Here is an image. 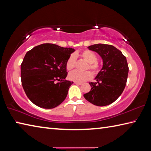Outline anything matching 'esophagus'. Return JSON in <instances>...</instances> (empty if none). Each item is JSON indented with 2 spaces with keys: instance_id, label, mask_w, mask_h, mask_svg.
<instances>
[{
  "instance_id": "esophagus-1",
  "label": "esophagus",
  "mask_w": 151,
  "mask_h": 151,
  "mask_svg": "<svg viewBox=\"0 0 151 151\" xmlns=\"http://www.w3.org/2000/svg\"><path fill=\"white\" fill-rule=\"evenodd\" d=\"M74 83L78 84V85H81L82 84V83H81V82H77V81H74Z\"/></svg>"
}]
</instances>
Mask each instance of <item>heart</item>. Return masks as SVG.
Listing matches in <instances>:
<instances>
[{
  "mask_svg": "<svg viewBox=\"0 0 151 151\" xmlns=\"http://www.w3.org/2000/svg\"><path fill=\"white\" fill-rule=\"evenodd\" d=\"M81 56L85 61L89 63V66L87 67L88 69L90 68L93 71V72L96 73L99 71V65L97 63V56L95 52L90 50H85L81 54ZM76 56L75 55H72L68 59L66 62V68L68 70H72L75 67L76 65ZM93 74L89 71L87 72H79V71L74 70L71 72L68 75V78L70 80L77 82H83L90 79L92 78Z\"/></svg>",
  "mask_w": 151,
  "mask_h": 151,
  "instance_id": "1",
  "label": "heart"
}]
</instances>
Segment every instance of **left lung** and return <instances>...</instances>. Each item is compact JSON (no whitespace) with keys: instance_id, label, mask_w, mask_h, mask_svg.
I'll use <instances>...</instances> for the list:
<instances>
[{"instance_id":"left-lung-1","label":"left lung","mask_w":151,"mask_h":151,"mask_svg":"<svg viewBox=\"0 0 151 151\" xmlns=\"http://www.w3.org/2000/svg\"><path fill=\"white\" fill-rule=\"evenodd\" d=\"M87 48L98 53L103 63L95 78L96 82L89 83L91 89L83 96L94 105L106 106L114 102L126 87L129 72L127 60L112 45L99 43Z\"/></svg>"}]
</instances>
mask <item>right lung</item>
Here are the masks:
<instances>
[{
  "instance_id": "obj_1",
  "label": "right lung",
  "mask_w": 151,
  "mask_h": 151,
  "mask_svg": "<svg viewBox=\"0 0 151 151\" xmlns=\"http://www.w3.org/2000/svg\"><path fill=\"white\" fill-rule=\"evenodd\" d=\"M75 50L45 43L26 53L21 64L22 84L34 104L50 109L65 100L68 89L73 83L66 79V62Z\"/></svg>"
}]
</instances>
